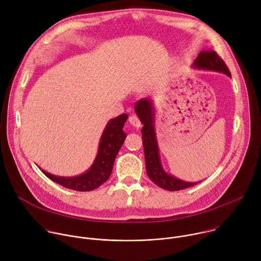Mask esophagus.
I'll return each mask as SVG.
<instances>
[{
  "label": "esophagus",
  "mask_w": 261,
  "mask_h": 261,
  "mask_svg": "<svg viewBox=\"0 0 261 261\" xmlns=\"http://www.w3.org/2000/svg\"><path fill=\"white\" fill-rule=\"evenodd\" d=\"M129 123H130L133 127H135V128H139V127L141 126V122H140L139 118H138L137 116H135V115H133V116H131V117L129 118Z\"/></svg>",
  "instance_id": "esophagus-1"
}]
</instances>
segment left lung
Here are the masks:
<instances>
[{"mask_svg": "<svg viewBox=\"0 0 261 261\" xmlns=\"http://www.w3.org/2000/svg\"><path fill=\"white\" fill-rule=\"evenodd\" d=\"M192 67L198 70H206L220 72L231 77L229 69L215 50L207 49L199 53L198 57L194 60ZM134 110L138 116L140 122L143 124L141 129L142 143L145 159V168L147 176L160 188L168 191H177L186 188H190L199 181L182 180L168 172L162 166L159 145L155 129V107L152 98H143L138 100L134 105Z\"/></svg>", "mask_w": 261, "mask_h": 261, "instance_id": "obj_1", "label": "left lung"}]
</instances>
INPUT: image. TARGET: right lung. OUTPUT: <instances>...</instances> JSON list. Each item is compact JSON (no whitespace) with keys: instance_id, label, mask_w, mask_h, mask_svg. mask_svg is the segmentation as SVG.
<instances>
[{"instance_id":"add662e5","label":"right lung","mask_w":261,"mask_h":261,"mask_svg":"<svg viewBox=\"0 0 261 261\" xmlns=\"http://www.w3.org/2000/svg\"><path fill=\"white\" fill-rule=\"evenodd\" d=\"M127 119L128 115L122 114L108 121L100 137L95 160L84 173L75 176H60L39 168L48 178L65 188L82 192L95 190L104 184L113 172L116 157L127 137L123 130Z\"/></svg>"}]
</instances>
